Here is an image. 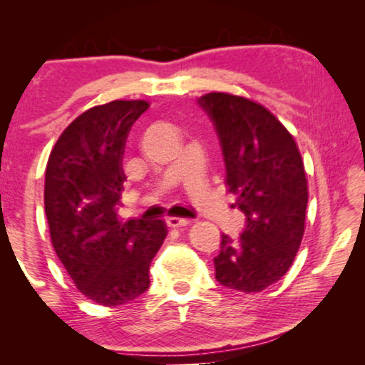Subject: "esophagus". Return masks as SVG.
I'll return each instance as SVG.
<instances>
[{
  "instance_id": "1",
  "label": "esophagus",
  "mask_w": 365,
  "mask_h": 365,
  "mask_svg": "<svg viewBox=\"0 0 365 365\" xmlns=\"http://www.w3.org/2000/svg\"><path fill=\"white\" fill-rule=\"evenodd\" d=\"M190 219H183V217H169L168 219V225L172 228H177V227H185L190 224Z\"/></svg>"
}]
</instances>
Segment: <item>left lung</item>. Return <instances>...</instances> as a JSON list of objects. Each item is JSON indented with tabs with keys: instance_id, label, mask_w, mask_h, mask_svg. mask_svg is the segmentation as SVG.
I'll return each instance as SVG.
<instances>
[{
	"instance_id": "1",
	"label": "left lung",
	"mask_w": 365,
	"mask_h": 365,
	"mask_svg": "<svg viewBox=\"0 0 365 365\" xmlns=\"http://www.w3.org/2000/svg\"><path fill=\"white\" fill-rule=\"evenodd\" d=\"M197 103L219 135L227 188L246 215L237 242L222 235L215 279L237 292H262L292 267L304 235L307 180L301 153L262 104L220 91Z\"/></svg>"
}]
</instances>
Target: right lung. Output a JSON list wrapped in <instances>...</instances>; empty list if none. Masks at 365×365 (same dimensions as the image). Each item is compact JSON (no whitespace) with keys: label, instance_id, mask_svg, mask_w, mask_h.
Instances as JSON below:
<instances>
[{"label":"right lung","instance_id":"add662e5","mask_svg":"<svg viewBox=\"0 0 365 365\" xmlns=\"http://www.w3.org/2000/svg\"><path fill=\"white\" fill-rule=\"evenodd\" d=\"M148 101L95 106L61 133L45 175V212L53 248L78 292L96 304L120 306L150 288V265L168 227L163 219L117 217L125 182L122 158Z\"/></svg>","mask_w":365,"mask_h":365}]
</instances>
